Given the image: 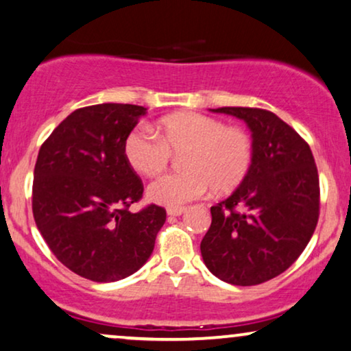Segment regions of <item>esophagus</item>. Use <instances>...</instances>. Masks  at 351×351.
<instances>
[{
	"instance_id": "1",
	"label": "esophagus",
	"mask_w": 351,
	"mask_h": 351,
	"mask_svg": "<svg viewBox=\"0 0 351 351\" xmlns=\"http://www.w3.org/2000/svg\"><path fill=\"white\" fill-rule=\"evenodd\" d=\"M186 208L184 207H168L167 214L170 217H180L181 214H184Z\"/></svg>"
}]
</instances>
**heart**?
Instances as JSON below:
<instances>
[{
	"label": "heart",
	"instance_id": "obj_1",
	"mask_svg": "<svg viewBox=\"0 0 351 351\" xmlns=\"http://www.w3.org/2000/svg\"><path fill=\"white\" fill-rule=\"evenodd\" d=\"M183 171L155 180L147 188L150 201L168 207L201 197L208 189L225 194L238 188L251 170L254 144L241 128L225 126L220 119L181 112L162 118L157 134L136 128L124 139V157L144 176L165 170L171 154H181Z\"/></svg>",
	"mask_w": 351,
	"mask_h": 351
}]
</instances>
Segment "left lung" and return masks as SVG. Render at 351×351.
<instances>
[{
	"mask_svg": "<svg viewBox=\"0 0 351 351\" xmlns=\"http://www.w3.org/2000/svg\"><path fill=\"white\" fill-rule=\"evenodd\" d=\"M243 119L254 144L251 170L232 196L210 207L204 264L239 287L277 277L298 259L319 219V176L309 145L277 114L261 108L210 110Z\"/></svg>",
	"mask_w": 351,
	"mask_h": 351,
	"instance_id": "8db88e82",
	"label": "left lung"
}]
</instances>
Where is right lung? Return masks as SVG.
Listing matches in <instances>:
<instances>
[{
  "mask_svg": "<svg viewBox=\"0 0 351 351\" xmlns=\"http://www.w3.org/2000/svg\"><path fill=\"white\" fill-rule=\"evenodd\" d=\"M145 113L130 104L79 108L40 147L35 223L56 259L88 280L117 282L137 272L167 220L155 204L130 210L144 186L124 157V139Z\"/></svg>",
  "mask_w": 351,
  "mask_h": 351,
  "instance_id": "obj_1",
  "label": "right lung"
}]
</instances>
